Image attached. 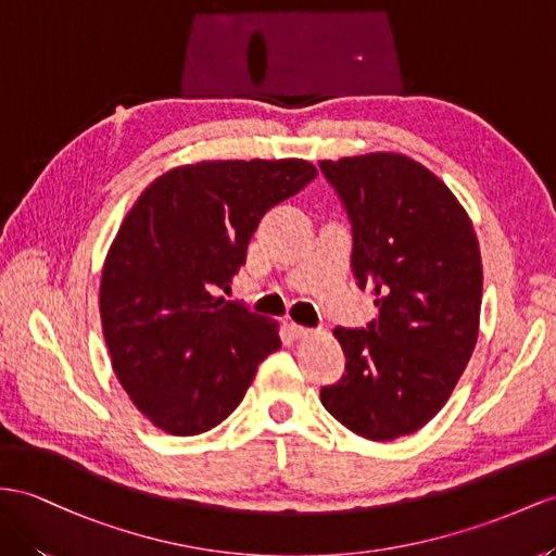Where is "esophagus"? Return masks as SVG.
<instances>
[{
  "label": "esophagus",
  "instance_id": "1",
  "mask_svg": "<svg viewBox=\"0 0 556 556\" xmlns=\"http://www.w3.org/2000/svg\"><path fill=\"white\" fill-rule=\"evenodd\" d=\"M289 331L293 338H307L312 333L307 326H301V324H289Z\"/></svg>",
  "mask_w": 556,
  "mask_h": 556
}]
</instances>
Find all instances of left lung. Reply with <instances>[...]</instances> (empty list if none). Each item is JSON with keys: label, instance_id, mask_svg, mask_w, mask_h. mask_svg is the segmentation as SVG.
<instances>
[{"label": "left lung", "instance_id": "left-lung-1", "mask_svg": "<svg viewBox=\"0 0 556 556\" xmlns=\"http://www.w3.org/2000/svg\"><path fill=\"white\" fill-rule=\"evenodd\" d=\"M352 223V273L376 295L366 329L333 336L345 374L321 404L354 434L392 441L430 422L479 336L481 253L472 220L430 168L371 152L319 162Z\"/></svg>", "mask_w": 556, "mask_h": 556}]
</instances>
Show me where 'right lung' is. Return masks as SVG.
Listing matches in <instances>:
<instances>
[{"mask_svg": "<svg viewBox=\"0 0 556 556\" xmlns=\"http://www.w3.org/2000/svg\"><path fill=\"white\" fill-rule=\"evenodd\" d=\"M317 176L305 160H218L166 170L136 199L101 277L112 371L138 410L202 434L244 400L281 348L277 321L225 301L265 213Z\"/></svg>", "mask_w": 556, "mask_h": 556, "instance_id": "add662e5", "label": "right lung"}]
</instances>
